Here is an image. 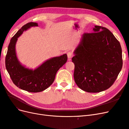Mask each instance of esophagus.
<instances>
[{
    "label": "esophagus",
    "mask_w": 129,
    "mask_h": 129,
    "mask_svg": "<svg viewBox=\"0 0 129 129\" xmlns=\"http://www.w3.org/2000/svg\"><path fill=\"white\" fill-rule=\"evenodd\" d=\"M73 56H74L73 53L71 51H68L67 52V56L69 60H71V59L73 57Z\"/></svg>",
    "instance_id": "obj_1"
}]
</instances>
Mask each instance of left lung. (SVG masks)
<instances>
[{"label": "left lung", "mask_w": 129, "mask_h": 129, "mask_svg": "<svg viewBox=\"0 0 129 129\" xmlns=\"http://www.w3.org/2000/svg\"><path fill=\"white\" fill-rule=\"evenodd\" d=\"M92 33H85L72 58L74 77L80 89L99 92L114 84L123 66L119 42L105 27L95 26Z\"/></svg>", "instance_id": "obj_1"}]
</instances>
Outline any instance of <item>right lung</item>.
Segmentation results:
<instances>
[{"instance_id":"add662e5","label":"right lung","mask_w":129,"mask_h":129,"mask_svg":"<svg viewBox=\"0 0 129 129\" xmlns=\"http://www.w3.org/2000/svg\"><path fill=\"white\" fill-rule=\"evenodd\" d=\"M33 26H38L30 22L23 26L12 38L5 58L6 68L13 83L21 89L31 92L44 91L55 80L58 70L67 60V54L50 58L34 71L26 68L18 61L15 53V44L18 38L24 30Z\"/></svg>"}]
</instances>
